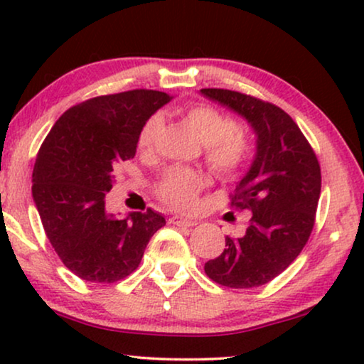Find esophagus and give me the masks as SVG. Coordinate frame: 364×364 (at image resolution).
<instances>
[{
	"label": "esophagus",
	"instance_id": "1",
	"mask_svg": "<svg viewBox=\"0 0 364 364\" xmlns=\"http://www.w3.org/2000/svg\"><path fill=\"white\" fill-rule=\"evenodd\" d=\"M168 222H171L172 225H177V227H193V225H197L196 220H188V218H182L178 215L171 217V218H168Z\"/></svg>",
	"mask_w": 364,
	"mask_h": 364
}]
</instances>
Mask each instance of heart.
<instances>
[{"mask_svg":"<svg viewBox=\"0 0 364 364\" xmlns=\"http://www.w3.org/2000/svg\"><path fill=\"white\" fill-rule=\"evenodd\" d=\"M186 117L198 141L207 147L205 159L212 171L222 177H235L250 157V146L247 139L235 131V122L210 106L188 107ZM162 127V114H152L139 132V147L142 151L152 149ZM205 177L200 172L191 168H171L159 182L157 193L171 207L188 208L193 205L197 193L205 187Z\"/></svg>","mask_w":364,"mask_h":364,"instance_id":"b5f03b06","label":"heart"}]
</instances>
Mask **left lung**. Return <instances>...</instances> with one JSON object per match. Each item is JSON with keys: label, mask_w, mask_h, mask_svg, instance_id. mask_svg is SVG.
Segmentation results:
<instances>
[{"label": "left lung", "mask_w": 364, "mask_h": 364, "mask_svg": "<svg viewBox=\"0 0 364 364\" xmlns=\"http://www.w3.org/2000/svg\"><path fill=\"white\" fill-rule=\"evenodd\" d=\"M200 94L240 116L255 136L253 161L232 196V205L250 212V222L243 235H227L223 252L203 268L228 288L265 285L287 270L310 238L321 192L320 164L280 107L227 89Z\"/></svg>", "instance_id": "left-lung-1"}]
</instances>
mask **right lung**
I'll return each instance as SVG.
<instances>
[{
	"instance_id": "1",
	"label": "right lung",
	"mask_w": 364,
	"mask_h": 364,
	"mask_svg": "<svg viewBox=\"0 0 364 364\" xmlns=\"http://www.w3.org/2000/svg\"><path fill=\"white\" fill-rule=\"evenodd\" d=\"M173 96L136 91L99 96L63 114L33 171V200L54 252L86 282L114 283L136 270L149 240L166 225L149 208L119 217L106 196L117 164L136 156L142 124Z\"/></svg>"
}]
</instances>
